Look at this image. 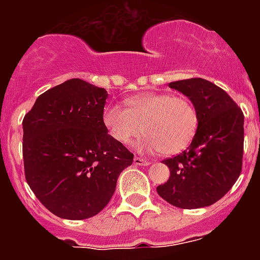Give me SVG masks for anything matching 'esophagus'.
Here are the masks:
<instances>
[{"instance_id": "34e87169", "label": "esophagus", "mask_w": 260, "mask_h": 260, "mask_svg": "<svg viewBox=\"0 0 260 260\" xmlns=\"http://www.w3.org/2000/svg\"><path fill=\"white\" fill-rule=\"evenodd\" d=\"M134 164L135 165H139V167H146V165H148V164H150V162L147 161L146 158L139 157V156H135V157H134Z\"/></svg>"}]
</instances>
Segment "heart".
<instances>
[{"mask_svg": "<svg viewBox=\"0 0 260 260\" xmlns=\"http://www.w3.org/2000/svg\"><path fill=\"white\" fill-rule=\"evenodd\" d=\"M126 109L110 105L103 112V123L114 141L138 142V150H158L161 155H176L191 143L199 123L198 110L185 96L167 92H144L125 100Z\"/></svg>", "mask_w": 260, "mask_h": 260, "instance_id": "1", "label": "heart"}]
</instances>
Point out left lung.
<instances>
[{"label": "left lung", "instance_id": "1", "mask_svg": "<svg viewBox=\"0 0 260 260\" xmlns=\"http://www.w3.org/2000/svg\"><path fill=\"white\" fill-rule=\"evenodd\" d=\"M169 87L191 100L199 123L187 150L162 160L171 177L156 190L174 207H207L232 189L242 171L243 113L224 89L202 78Z\"/></svg>", "mask_w": 260, "mask_h": 260}]
</instances>
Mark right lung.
I'll return each mask as SVG.
<instances>
[{
    "instance_id": "add662e5",
    "label": "right lung",
    "mask_w": 260,
    "mask_h": 260,
    "mask_svg": "<svg viewBox=\"0 0 260 260\" xmlns=\"http://www.w3.org/2000/svg\"><path fill=\"white\" fill-rule=\"evenodd\" d=\"M107 89L69 79L36 99L23 118L26 181L61 219L84 220L109 203L133 155L103 123Z\"/></svg>"
}]
</instances>
